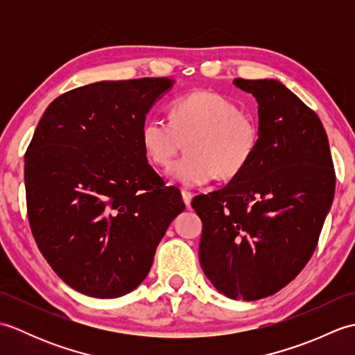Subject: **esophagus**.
<instances>
[{"instance_id":"1","label":"esophagus","mask_w":355,"mask_h":355,"mask_svg":"<svg viewBox=\"0 0 355 355\" xmlns=\"http://www.w3.org/2000/svg\"><path fill=\"white\" fill-rule=\"evenodd\" d=\"M182 197H183V201L186 202V206H189V205H191V201H192L193 193H192V192H189V191L183 189V191H182Z\"/></svg>"}]
</instances>
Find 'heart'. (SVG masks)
<instances>
[{
    "instance_id": "heart-1",
    "label": "heart",
    "mask_w": 355,
    "mask_h": 355,
    "mask_svg": "<svg viewBox=\"0 0 355 355\" xmlns=\"http://www.w3.org/2000/svg\"><path fill=\"white\" fill-rule=\"evenodd\" d=\"M141 145L148 158L168 168L184 186L205 184L218 175L232 180L250 163L259 145V126L238 103L214 92H193L173 99L169 119L153 116L141 126Z\"/></svg>"
}]
</instances>
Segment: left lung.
<instances>
[{"mask_svg": "<svg viewBox=\"0 0 355 355\" xmlns=\"http://www.w3.org/2000/svg\"><path fill=\"white\" fill-rule=\"evenodd\" d=\"M258 102L259 145L223 189L192 200L202 221L200 263L230 299L271 296L315 250L336 189L318 114L277 80H233Z\"/></svg>", "mask_w": 355, "mask_h": 355, "instance_id": "left-lung-1", "label": "left lung"}]
</instances>
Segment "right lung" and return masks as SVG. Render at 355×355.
<instances>
[{"instance_id":"1","label":"right lung","mask_w":355,"mask_h":355,"mask_svg":"<svg viewBox=\"0 0 355 355\" xmlns=\"http://www.w3.org/2000/svg\"><path fill=\"white\" fill-rule=\"evenodd\" d=\"M171 85L141 78L70 89L44 111L27 148V215L37 248L87 296L120 297L140 285L184 210L140 139L150 105Z\"/></svg>"}]
</instances>
